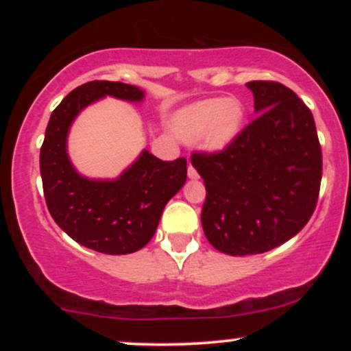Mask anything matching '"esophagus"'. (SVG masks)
Wrapping results in <instances>:
<instances>
[{
  "mask_svg": "<svg viewBox=\"0 0 351 351\" xmlns=\"http://www.w3.org/2000/svg\"><path fill=\"white\" fill-rule=\"evenodd\" d=\"M188 178H189V180H198V178H199L198 171H196L195 168H193L191 163L188 165Z\"/></svg>",
  "mask_w": 351,
  "mask_h": 351,
  "instance_id": "esophagus-1",
  "label": "esophagus"
}]
</instances>
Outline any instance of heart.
<instances>
[{
  "label": "heart",
  "mask_w": 351,
  "mask_h": 351,
  "mask_svg": "<svg viewBox=\"0 0 351 351\" xmlns=\"http://www.w3.org/2000/svg\"><path fill=\"white\" fill-rule=\"evenodd\" d=\"M244 107L237 100L206 99L180 108L171 117V132L184 143L201 138L204 150L221 153L236 140L244 122Z\"/></svg>",
  "instance_id": "heart-1"
}]
</instances>
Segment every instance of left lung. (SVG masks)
<instances>
[{"mask_svg": "<svg viewBox=\"0 0 351 351\" xmlns=\"http://www.w3.org/2000/svg\"><path fill=\"white\" fill-rule=\"evenodd\" d=\"M257 119L224 152L191 156L204 180V236L229 256L263 254L308 223L322 180L312 112L279 82L245 84Z\"/></svg>", "mask_w": 351, "mask_h": 351, "instance_id": "1", "label": "left lung"}]
</instances>
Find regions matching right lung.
Segmentation results:
<instances>
[{
  "instance_id": "add662e5",
  "label": "right lung",
  "mask_w": 351,
  "mask_h": 351,
  "mask_svg": "<svg viewBox=\"0 0 351 351\" xmlns=\"http://www.w3.org/2000/svg\"><path fill=\"white\" fill-rule=\"evenodd\" d=\"M106 97L142 104L145 90L110 80H92L56 107L41 147V178L47 209L75 243L110 256L145 247L158 228L163 209L186 183V160L162 162L148 150L117 178H88L67 152L74 120L84 108Z\"/></svg>"
}]
</instances>
